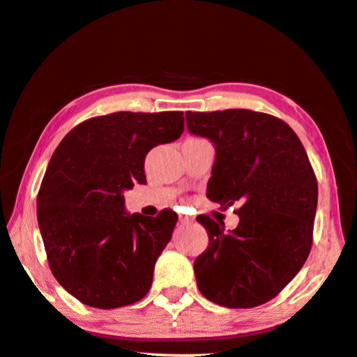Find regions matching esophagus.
Here are the masks:
<instances>
[{"label": "esophagus", "instance_id": "obj_1", "mask_svg": "<svg viewBox=\"0 0 357 357\" xmlns=\"http://www.w3.org/2000/svg\"><path fill=\"white\" fill-rule=\"evenodd\" d=\"M179 222L183 224V225H185V224H190V222H194V219L189 218V216H179Z\"/></svg>", "mask_w": 357, "mask_h": 357}]
</instances>
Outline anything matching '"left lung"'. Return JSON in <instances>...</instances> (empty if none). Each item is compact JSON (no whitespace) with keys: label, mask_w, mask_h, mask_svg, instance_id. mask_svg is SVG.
Returning <instances> with one entry per match:
<instances>
[{"label":"left lung","mask_w":357,"mask_h":357,"mask_svg":"<svg viewBox=\"0 0 357 357\" xmlns=\"http://www.w3.org/2000/svg\"><path fill=\"white\" fill-rule=\"evenodd\" d=\"M190 133L213 141L216 160L206 197L238 205L240 222L197 216L209 245L194 262L197 286L227 308L267 303L289 284L313 243L318 181L296 132L265 112H185Z\"/></svg>","instance_id":"left-lung-1"}]
</instances>
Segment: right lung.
I'll return each mask as SVG.
<instances>
[{"label": "right lung", "mask_w": 357, "mask_h": 357, "mask_svg": "<svg viewBox=\"0 0 357 357\" xmlns=\"http://www.w3.org/2000/svg\"><path fill=\"white\" fill-rule=\"evenodd\" d=\"M183 132L181 111H121L79 123L55 149L38 192V224L55 280L79 302L111 310L149 292L178 214H128L123 192L146 184L148 152Z\"/></svg>", "instance_id": "1"}]
</instances>
